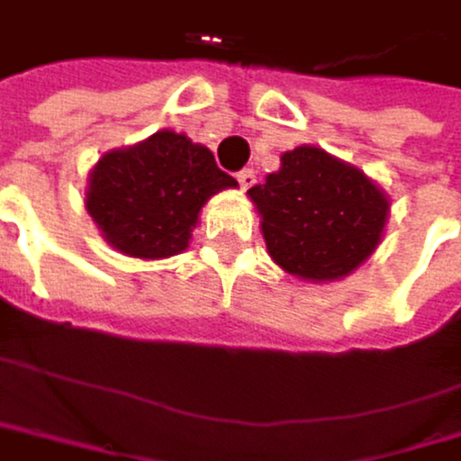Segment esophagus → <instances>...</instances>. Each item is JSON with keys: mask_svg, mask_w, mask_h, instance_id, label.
Returning <instances> with one entry per match:
<instances>
[{"mask_svg": "<svg viewBox=\"0 0 461 461\" xmlns=\"http://www.w3.org/2000/svg\"><path fill=\"white\" fill-rule=\"evenodd\" d=\"M238 182H240V187H243V190H249V187L257 182V174H254L251 168H243V171L238 174Z\"/></svg>", "mask_w": 461, "mask_h": 461, "instance_id": "obj_1", "label": "esophagus"}]
</instances>
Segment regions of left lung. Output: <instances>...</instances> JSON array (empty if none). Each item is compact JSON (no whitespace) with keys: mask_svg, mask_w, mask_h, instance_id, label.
Returning <instances> with one entry per match:
<instances>
[{"mask_svg":"<svg viewBox=\"0 0 461 461\" xmlns=\"http://www.w3.org/2000/svg\"><path fill=\"white\" fill-rule=\"evenodd\" d=\"M249 196L276 265L315 282L340 279L374 254L390 210L362 171L315 146L282 154V168Z\"/></svg>","mask_w":461,"mask_h":461,"instance_id":"obj_1","label":"left lung"}]
</instances>
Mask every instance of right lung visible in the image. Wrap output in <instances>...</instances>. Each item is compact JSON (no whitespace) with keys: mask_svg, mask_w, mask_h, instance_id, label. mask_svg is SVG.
<instances>
[{"mask_svg":"<svg viewBox=\"0 0 461 461\" xmlns=\"http://www.w3.org/2000/svg\"><path fill=\"white\" fill-rule=\"evenodd\" d=\"M235 185L210 149L166 130L104 154L87 179L85 207L110 246L157 259L185 251L204 202Z\"/></svg>","mask_w":461,"mask_h":461,"instance_id":"add662e5","label":"right lung"}]
</instances>
